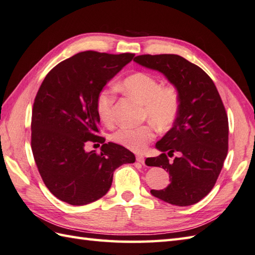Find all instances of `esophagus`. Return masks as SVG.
Masks as SVG:
<instances>
[{
	"mask_svg": "<svg viewBox=\"0 0 255 255\" xmlns=\"http://www.w3.org/2000/svg\"><path fill=\"white\" fill-rule=\"evenodd\" d=\"M136 162H138L139 164L144 165L145 164V158L143 155H136Z\"/></svg>",
	"mask_w": 255,
	"mask_h": 255,
	"instance_id": "1",
	"label": "esophagus"
}]
</instances>
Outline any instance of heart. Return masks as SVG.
<instances>
[{
	"mask_svg": "<svg viewBox=\"0 0 255 255\" xmlns=\"http://www.w3.org/2000/svg\"><path fill=\"white\" fill-rule=\"evenodd\" d=\"M121 88L142 103L144 118L159 131H167L173 127L179 112V95L175 87L160 86L154 76L146 72H135L123 80ZM114 100L116 95L112 89H105L99 93L97 112L105 123L113 120ZM154 136L155 129L149 124L136 128L123 126L113 133L112 139L133 152H142Z\"/></svg>",
	"mask_w": 255,
	"mask_h": 255,
	"instance_id": "1",
	"label": "heart"
}]
</instances>
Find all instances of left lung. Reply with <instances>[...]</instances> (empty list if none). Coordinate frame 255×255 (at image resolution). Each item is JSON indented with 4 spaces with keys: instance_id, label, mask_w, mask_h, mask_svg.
Returning <instances> with one entry per match:
<instances>
[{
    "instance_id": "obj_1",
    "label": "left lung",
    "mask_w": 255,
    "mask_h": 255,
    "mask_svg": "<svg viewBox=\"0 0 255 255\" xmlns=\"http://www.w3.org/2000/svg\"><path fill=\"white\" fill-rule=\"evenodd\" d=\"M134 61L163 74L179 95L177 119L155 145L162 154L145 160L167 170L170 184L150 194L170 205H194L214 188L227 157L229 124L219 92L200 67L178 55H141ZM166 151L179 157L170 162Z\"/></svg>"
}]
</instances>
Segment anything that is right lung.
<instances>
[{"mask_svg":"<svg viewBox=\"0 0 255 255\" xmlns=\"http://www.w3.org/2000/svg\"><path fill=\"white\" fill-rule=\"evenodd\" d=\"M134 54L82 51L61 61L45 77L36 95L32 116V150L49 191L61 201L84 206L100 199L112 185L113 173L135 162L132 152L105 143L102 152H86L98 136L97 99Z\"/></svg>","mask_w":255,"mask_h":255,"instance_id":"add662e5","label":"right lung"}]
</instances>
